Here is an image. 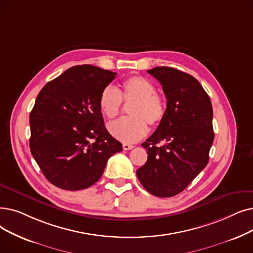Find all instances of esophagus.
<instances>
[{"label":"esophagus","mask_w":253,"mask_h":253,"mask_svg":"<svg viewBox=\"0 0 253 253\" xmlns=\"http://www.w3.org/2000/svg\"><path fill=\"white\" fill-rule=\"evenodd\" d=\"M133 148H134V146H133V145H130V144H123V149H124L125 151L131 150V149H133Z\"/></svg>","instance_id":"obj_1"}]
</instances>
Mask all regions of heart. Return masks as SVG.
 Masks as SVG:
<instances>
[{
  "label": "heart",
  "instance_id": "1",
  "mask_svg": "<svg viewBox=\"0 0 253 253\" xmlns=\"http://www.w3.org/2000/svg\"><path fill=\"white\" fill-rule=\"evenodd\" d=\"M122 100L131 103L128 108L130 117L119 119L108 124L109 133L115 138L128 144L144 137L149 124L158 126L166 116L167 104L164 98L156 93V86L142 76L126 79L118 91L112 85L102 90L99 97V109L107 119H114L120 113Z\"/></svg>",
  "mask_w": 253,
  "mask_h": 253
}]
</instances>
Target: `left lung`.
<instances>
[{"label": "left lung", "instance_id": "left-lung-1", "mask_svg": "<svg viewBox=\"0 0 253 253\" xmlns=\"http://www.w3.org/2000/svg\"><path fill=\"white\" fill-rule=\"evenodd\" d=\"M148 73L162 85L167 112L155 132L141 144L148 160L136 175L151 194L170 197L182 192L208 164L214 140L213 108L192 75L164 66ZM161 141L165 144L158 146Z\"/></svg>", "mask_w": 253, "mask_h": 253}]
</instances>
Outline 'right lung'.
Wrapping results in <instances>:
<instances>
[{"label": "right lung", "instance_id": "right-lung-1", "mask_svg": "<svg viewBox=\"0 0 253 253\" xmlns=\"http://www.w3.org/2000/svg\"><path fill=\"white\" fill-rule=\"evenodd\" d=\"M116 72L74 66L47 83L30 114V149L45 178L65 190H82L101 178L107 160L123 150L108 133L99 97Z\"/></svg>", "mask_w": 253, "mask_h": 253}]
</instances>
